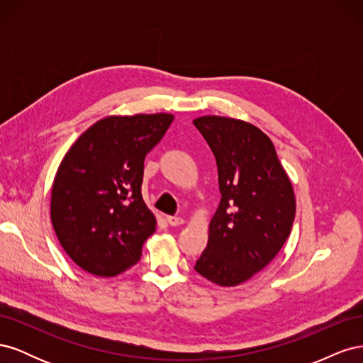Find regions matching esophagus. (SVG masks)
I'll list each match as a JSON object with an SVG mask.
<instances>
[{
	"instance_id": "obj_1",
	"label": "esophagus",
	"mask_w": 363,
	"mask_h": 363,
	"mask_svg": "<svg viewBox=\"0 0 363 363\" xmlns=\"http://www.w3.org/2000/svg\"><path fill=\"white\" fill-rule=\"evenodd\" d=\"M167 221H168V224H169V225L175 227V225H180V224H183V223H184V219H183V218H180V216H167Z\"/></svg>"
}]
</instances>
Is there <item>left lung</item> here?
Returning a JSON list of instances; mask_svg holds the SVG:
<instances>
[{
	"label": "left lung",
	"instance_id": "left-lung-1",
	"mask_svg": "<svg viewBox=\"0 0 363 363\" xmlns=\"http://www.w3.org/2000/svg\"><path fill=\"white\" fill-rule=\"evenodd\" d=\"M216 159L221 201L195 271L236 286L265 268L291 233L295 195L271 139L250 123L224 116L194 119Z\"/></svg>",
	"mask_w": 363,
	"mask_h": 363
}]
</instances>
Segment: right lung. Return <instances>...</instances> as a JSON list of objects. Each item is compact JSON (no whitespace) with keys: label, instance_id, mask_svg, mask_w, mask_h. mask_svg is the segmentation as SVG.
Segmentation results:
<instances>
[{"label":"right lung","instance_id":"right-lung-1","mask_svg":"<svg viewBox=\"0 0 363 363\" xmlns=\"http://www.w3.org/2000/svg\"><path fill=\"white\" fill-rule=\"evenodd\" d=\"M172 119L169 113L107 116L65 155L51 189V223L82 269L115 277L140 259L156 230L140 192L144 160Z\"/></svg>","mask_w":363,"mask_h":363}]
</instances>
